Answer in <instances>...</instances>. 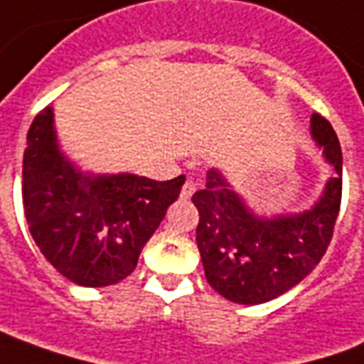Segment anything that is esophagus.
<instances>
[{
    "mask_svg": "<svg viewBox=\"0 0 364 364\" xmlns=\"http://www.w3.org/2000/svg\"><path fill=\"white\" fill-rule=\"evenodd\" d=\"M194 192H196V184H194V182H190V180H188L186 184L182 186L180 198H182V200H190V198L194 196Z\"/></svg>",
    "mask_w": 364,
    "mask_h": 364,
    "instance_id": "1",
    "label": "esophagus"
}]
</instances>
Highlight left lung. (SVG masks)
<instances>
[{
	"label": "left lung",
	"instance_id": "8db88e82",
	"mask_svg": "<svg viewBox=\"0 0 364 364\" xmlns=\"http://www.w3.org/2000/svg\"><path fill=\"white\" fill-rule=\"evenodd\" d=\"M310 135L335 172L310 208L259 213L218 168L208 170L205 186L192 196L200 211L196 243L203 272L225 300L245 306L274 300L326 255L341 203L343 156L331 123L319 113L311 115Z\"/></svg>",
	"mask_w": 364,
	"mask_h": 364
}]
</instances>
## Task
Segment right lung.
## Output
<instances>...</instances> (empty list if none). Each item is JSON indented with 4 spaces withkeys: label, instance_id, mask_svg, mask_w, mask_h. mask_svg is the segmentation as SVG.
Masks as SVG:
<instances>
[{
    "label": "right lung",
    "instance_id": "right-lung-1",
    "mask_svg": "<svg viewBox=\"0 0 364 364\" xmlns=\"http://www.w3.org/2000/svg\"><path fill=\"white\" fill-rule=\"evenodd\" d=\"M184 180L84 170L60 146L53 105L38 113L27 133V225L45 259L78 286L102 288L127 278Z\"/></svg>",
    "mask_w": 364,
    "mask_h": 364
}]
</instances>
